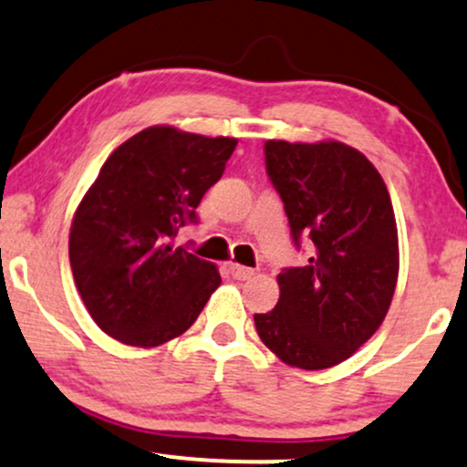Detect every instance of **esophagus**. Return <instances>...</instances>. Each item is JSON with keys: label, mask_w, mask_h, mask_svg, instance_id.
<instances>
[{"label": "esophagus", "mask_w": 467, "mask_h": 467, "mask_svg": "<svg viewBox=\"0 0 467 467\" xmlns=\"http://www.w3.org/2000/svg\"><path fill=\"white\" fill-rule=\"evenodd\" d=\"M230 275L234 277V280H250L254 275V269L250 267H244V265H237V263H230Z\"/></svg>", "instance_id": "34e87169"}]
</instances>
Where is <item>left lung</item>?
<instances>
[{
	"label": "left lung",
	"mask_w": 467,
	"mask_h": 467,
	"mask_svg": "<svg viewBox=\"0 0 467 467\" xmlns=\"http://www.w3.org/2000/svg\"><path fill=\"white\" fill-rule=\"evenodd\" d=\"M265 168L280 193L304 267L277 274L280 299L254 315L261 340L282 362L321 370L353 356L377 332L399 277L397 222L386 182L342 141H265Z\"/></svg>",
	"instance_id": "1"
}]
</instances>
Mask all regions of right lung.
I'll return each instance as SVG.
<instances>
[{"mask_svg":"<svg viewBox=\"0 0 467 467\" xmlns=\"http://www.w3.org/2000/svg\"><path fill=\"white\" fill-rule=\"evenodd\" d=\"M234 138L149 127L108 157L77 206L68 258L99 327L131 347H157L193 326L222 277L170 239L222 179Z\"/></svg>","mask_w":467,"mask_h":467,"instance_id":"obj_1","label":"right lung"}]
</instances>
